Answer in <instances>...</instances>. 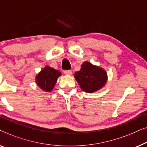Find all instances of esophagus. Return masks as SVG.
I'll use <instances>...</instances> for the list:
<instances>
[{"label": "esophagus", "mask_w": 147, "mask_h": 147, "mask_svg": "<svg viewBox=\"0 0 147 147\" xmlns=\"http://www.w3.org/2000/svg\"><path fill=\"white\" fill-rule=\"evenodd\" d=\"M64 74H65V75H71L72 71L71 70H65V71H64Z\"/></svg>", "instance_id": "esophagus-1"}]
</instances>
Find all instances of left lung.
<instances>
[{
  "mask_svg": "<svg viewBox=\"0 0 147 147\" xmlns=\"http://www.w3.org/2000/svg\"><path fill=\"white\" fill-rule=\"evenodd\" d=\"M75 78L80 88L88 93L97 91L103 87L107 81L106 71L90 62L82 64L80 71L75 74Z\"/></svg>",
  "mask_w": 147,
  "mask_h": 147,
  "instance_id": "8db88e82",
  "label": "left lung"
}]
</instances>
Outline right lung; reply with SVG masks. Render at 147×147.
<instances>
[{
	"instance_id": "obj_1",
	"label": "right lung",
	"mask_w": 147,
	"mask_h": 147,
	"mask_svg": "<svg viewBox=\"0 0 147 147\" xmlns=\"http://www.w3.org/2000/svg\"><path fill=\"white\" fill-rule=\"evenodd\" d=\"M61 76V72L48 66L44 68L36 77L37 84L46 92L51 91L55 85L57 78Z\"/></svg>"
}]
</instances>
